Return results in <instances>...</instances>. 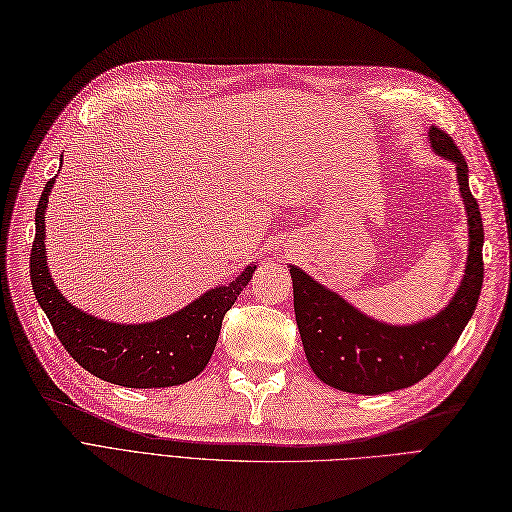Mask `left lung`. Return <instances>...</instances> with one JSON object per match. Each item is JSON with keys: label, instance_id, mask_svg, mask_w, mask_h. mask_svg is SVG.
Wrapping results in <instances>:
<instances>
[{"label": "left lung", "instance_id": "left-lung-1", "mask_svg": "<svg viewBox=\"0 0 512 512\" xmlns=\"http://www.w3.org/2000/svg\"><path fill=\"white\" fill-rule=\"evenodd\" d=\"M437 155L457 163V178L469 224L465 278L446 310L418 325L394 327L368 319L310 275L290 267L295 319L314 375L331 388L353 394H385L409 388L433 372L457 344L472 319L482 288V219L469 191L467 163L452 137L431 127Z\"/></svg>", "mask_w": 512, "mask_h": 512}]
</instances>
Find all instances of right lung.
<instances>
[{
	"mask_svg": "<svg viewBox=\"0 0 512 512\" xmlns=\"http://www.w3.org/2000/svg\"><path fill=\"white\" fill-rule=\"evenodd\" d=\"M55 178L36 206V237L30 254L34 295L55 336L75 362L103 381L124 388H168L198 377L209 364L226 312L252 280L247 267L228 286L209 290L181 312L146 325H116L77 310L55 288L45 256V209Z\"/></svg>",
	"mask_w": 512,
	"mask_h": 512,
	"instance_id": "right-lung-1",
	"label": "right lung"
}]
</instances>
